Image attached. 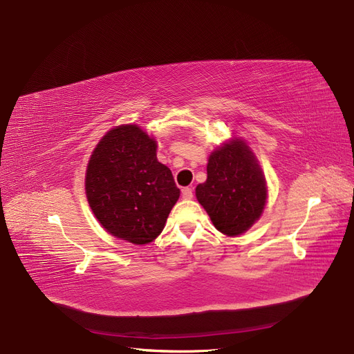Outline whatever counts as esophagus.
I'll list each match as a JSON object with an SVG mask.
<instances>
[{
  "label": "esophagus",
  "mask_w": 354,
  "mask_h": 354,
  "mask_svg": "<svg viewBox=\"0 0 354 354\" xmlns=\"http://www.w3.org/2000/svg\"><path fill=\"white\" fill-rule=\"evenodd\" d=\"M182 198H183V199H192V198H194V191H192V188H183V189H182Z\"/></svg>",
  "instance_id": "esophagus-1"
}]
</instances>
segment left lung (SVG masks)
<instances>
[{
	"label": "left lung",
	"mask_w": 354,
	"mask_h": 354,
	"mask_svg": "<svg viewBox=\"0 0 354 354\" xmlns=\"http://www.w3.org/2000/svg\"><path fill=\"white\" fill-rule=\"evenodd\" d=\"M207 174L195 194L214 227L228 236L247 232L263 215L268 198L264 172L251 147L231 138L211 152Z\"/></svg>",
	"instance_id": "1"
}]
</instances>
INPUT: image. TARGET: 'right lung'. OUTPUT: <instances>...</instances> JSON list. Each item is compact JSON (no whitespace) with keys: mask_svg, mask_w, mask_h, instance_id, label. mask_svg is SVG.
Instances as JSON below:
<instances>
[{"mask_svg":"<svg viewBox=\"0 0 354 354\" xmlns=\"http://www.w3.org/2000/svg\"><path fill=\"white\" fill-rule=\"evenodd\" d=\"M156 149L140 126L120 124L99 140L86 169V196L99 224L135 245L159 236L180 195Z\"/></svg>","mask_w":354,"mask_h":354,"instance_id":"right-lung-1","label":"right lung"}]
</instances>
